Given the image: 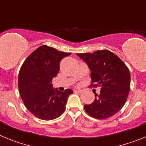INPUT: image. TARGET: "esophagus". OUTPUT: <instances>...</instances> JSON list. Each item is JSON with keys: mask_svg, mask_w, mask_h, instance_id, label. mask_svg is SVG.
<instances>
[{"mask_svg": "<svg viewBox=\"0 0 146 146\" xmlns=\"http://www.w3.org/2000/svg\"><path fill=\"white\" fill-rule=\"evenodd\" d=\"M74 92H75V93H80V94H81V93L83 92V91H82V90H74Z\"/></svg>", "mask_w": 146, "mask_h": 146, "instance_id": "esophagus-1", "label": "esophagus"}]
</instances>
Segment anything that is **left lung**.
Returning <instances> with one entry per match:
<instances>
[{"instance_id":"8db88e82","label":"left lung","mask_w":146,"mask_h":146,"mask_svg":"<svg viewBox=\"0 0 146 146\" xmlns=\"http://www.w3.org/2000/svg\"><path fill=\"white\" fill-rule=\"evenodd\" d=\"M91 69L90 87L101 88L94 102L85 105L86 113L96 119L113 116L123 108L130 89L128 67L116 55L108 50L92 53H77Z\"/></svg>"}]
</instances>
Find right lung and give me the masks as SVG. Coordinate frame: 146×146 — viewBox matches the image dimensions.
<instances>
[{"label":"right lung","instance_id":"add662e5","mask_svg":"<svg viewBox=\"0 0 146 146\" xmlns=\"http://www.w3.org/2000/svg\"><path fill=\"white\" fill-rule=\"evenodd\" d=\"M70 54L42 45L28 55L20 68V96L27 109L39 119H55L65 110L68 96L73 91L54 90L52 80L58 73L60 60Z\"/></svg>","mask_w":146,"mask_h":146}]
</instances>
